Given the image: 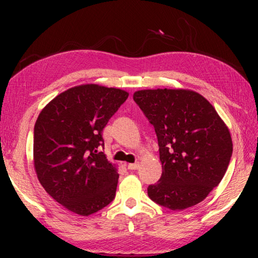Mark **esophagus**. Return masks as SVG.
I'll return each mask as SVG.
<instances>
[{
  "mask_svg": "<svg viewBox=\"0 0 258 258\" xmlns=\"http://www.w3.org/2000/svg\"><path fill=\"white\" fill-rule=\"evenodd\" d=\"M127 168L131 169V171H135V169H138L139 167V164L138 163H134V164H127Z\"/></svg>",
  "mask_w": 258,
  "mask_h": 258,
  "instance_id": "esophagus-1",
  "label": "esophagus"
}]
</instances>
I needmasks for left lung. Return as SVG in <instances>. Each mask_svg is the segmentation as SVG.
<instances>
[{
	"mask_svg": "<svg viewBox=\"0 0 258 258\" xmlns=\"http://www.w3.org/2000/svg\"><path fill=\"white\" fill-rule=\"evenodd\" d=\"M134 101L154 125L163 173L148 186L156 204L182 211L199 204L223 178L232 156L224 121L203 95L189 90H142Z\"/></svg>",
	"mask_w": 258,
	"mask_h": 258,
	"instance_id": "obj_1",
	"label": "left lung"
}]
</instances>
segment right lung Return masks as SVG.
Here are the masks:
<instances>
[{
    "label": "right lung",
    "mask_w": 258,
    "mask_h": 258,
    "mask_svg": "<svg viewBox=\"0 0 258 258\" xmlns=\"http://www.w3.org/2000/svg\"><path fill=\"white\" fill-rule=\"evenodd\" d=\"M128 93L85 84L52 100L34 127V167L38 181L55 202L82 216L110 204L119 174L100 151L102 131Z\"/></svg>",
    "instance_id": "obj_1"
}]
</instances>
